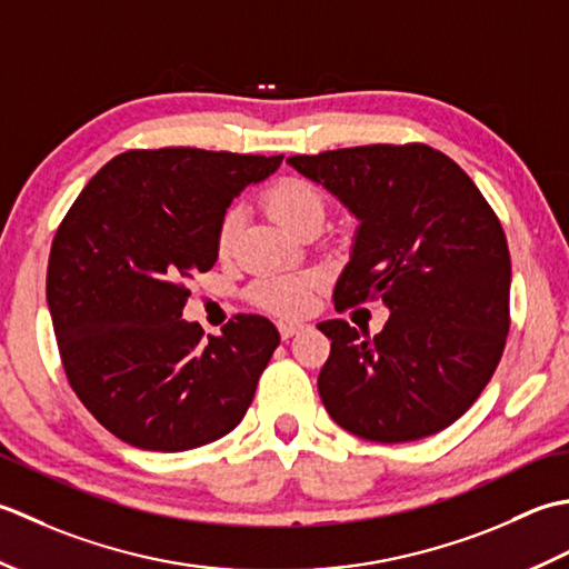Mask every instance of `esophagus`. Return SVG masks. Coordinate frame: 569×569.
I'll return each mask as SVG.
<instances>
[{
  "label": "esophagus",
  "mask_w": 569,
  "mask_h": 569,
  "mask_svg": "<svg viewBox=\"0 0 569 569\" xmlns=\"http://www.w3.org/2000/svg\"><path fill=\"white\" fill-rule=\"evenodd\" d=\"M301 329V323H292V321H280V336H282V341H287V339H292L295 333H299Z\"/></svg>",
  "instance_id": "obj_1"
}]
</instances>
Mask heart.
Returning <instances> with one entry per match:
<instances>
[{
	"mask_svg": "<svg viewBox=\"0 0 569 569\" xmlns=\"http://www.w3.org/2000/svg\"><path fill=\"white\" fill-rule=\"evenodd\" d=\"M262 203L268 208V213L284 226L292 233H299L301 228L311 220H323V196L317 187H311L305 179H280L264 191ZM242 230V213L238 208H230L223 213L216 230V250L220 258H228L236 250V242ZM319 289V277L301 272V274H270L262 277L252 284V299L258 301L262 309L272 311L280 317H301L307 315L315 305V295Z\"/></svg>",
	"mask_w": 569,
	"mask_h": 569,
	"instance_id": "1",
	"label": "heart"
}]
</instances>
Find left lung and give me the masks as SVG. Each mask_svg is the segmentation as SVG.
<instances>
[{
  "instance_id": "1",
  "label": "left lung",
  "mask_w": 569,
  "mask_h": 569,
  "mask_svg": "<svg viewBox=\"0 0 569 569\" xmlns=\"http://www.w3.org/2000/svg\"><path fill=\"white\" fill-rule=\"evenodd\" d=\"M356 216L339 311L380 299L390 317L368 336L343 319L319 396L346 432L380 445L437 435L467 412L501 361L511 295L503 228L467 171L427 144H368L289 157Z\"/></svg>"
}]
</instances>
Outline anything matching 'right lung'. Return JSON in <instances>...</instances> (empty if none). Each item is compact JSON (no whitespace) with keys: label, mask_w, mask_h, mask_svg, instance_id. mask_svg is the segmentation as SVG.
<instances>
[{"label":"right lung","mask_w":569,"mask_h":569,"mask_svg":"<svg viewBox=\"0 0 569 569\" xmlns=\"http://www.w3.org/2000/svg\"><path fill=\"white\" fill-rule=\"evenodd\" d=\"M282 154L132 149L80 191L51 246L46 299L68 382L122 442L187 451L246 417L280 333L258 315L203 339L187 282L218 260L230 201Z\"/></svg>","instance_id":"right-lung-1"}]
</instances>
